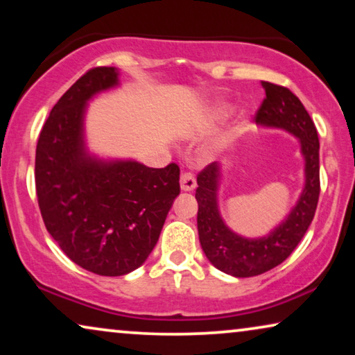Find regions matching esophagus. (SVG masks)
Returning <instances> with one entry per match:
<instances>
[{"label":"esophagus","mask_w":355,"mask_h":355,"mask_svg":"<svg viewBox=\"0 0 355 355\" xmlns=\"http://www.w3.org/2000/svg\"><path fill=\"white\" fill-rule=\"evenodd\" d=\"M196 186H197V181H196V178H193V174L184 171L181 174V189H182V191H186V192L193 191Z\"/></svg>","instance_id":"esophagus-1"}]
</instances>
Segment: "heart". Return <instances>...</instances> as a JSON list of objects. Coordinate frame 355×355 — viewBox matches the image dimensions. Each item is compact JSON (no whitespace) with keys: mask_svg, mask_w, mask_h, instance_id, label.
I'll return each mask as SVG.
<instances>
[{"mask_svg":"<svg viewBox=\"0 0 355 355\" xmlns=\"http://www.w3.org/2000/svg\"><path fill=\"white\" fill-rule=\"evenodd\" d=\"M226 110H227V106H225V105H218V106H215V108H213V110L210 111V114L213 116V118H218V116L225 114Z\"/></svg>","mask_w":355,"mask_h":355,"instance_id":"1","label":"heart"}]
</instances>
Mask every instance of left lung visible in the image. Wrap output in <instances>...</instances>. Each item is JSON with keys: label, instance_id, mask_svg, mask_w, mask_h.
<instances>
[{"label": "left lung", "instance_id": "8db88e82", "mask_svg": "<svg viewBox=\"0 0 355 355\" xmlns=\"http://www.w3.org/2000/svg\"><path fill=\"white\" fill-rule=\"evenodd\" d=\"M265 100L255 121L295 135L305 159V184L289 215L268 236L247 239L226 226L218 208V187L223 168L210 163L197 176L198 239L207 259L223 273L249 278L265 273L288 259L302 239L317 210L320 196V142L317 128L300 100L286 87L261 82Z\"/></svg>", "mask_w": 355, "mask_h": 355}]
</instances>
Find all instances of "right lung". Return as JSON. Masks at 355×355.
<instances>
[{"label":"right lung","instance_id":"add662e5","mask_svg":"<svg viewBox=\"0 0 355 355\" xmlns=\"http://www.w3.org/2000/svg\"><path fill=\"white\" fill-rule=\"evenodd\" d=\"M114 67L87 71L53 106L35 152L43 223L69 259L101 276L139 268L157 245L179 166L148 168L132 159H100L85 147L87 103L119 84Z\"/></svg>","mask_w":355,"mask_h":355}]
</instances>
